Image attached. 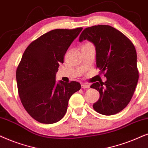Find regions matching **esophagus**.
I'll return each mask as SVG.
<instances>
[{"label": "esophagus", "mask_w": 148, "mask_h": 148, "mask_svg": "<svg viewBox=\"0 0 148 148\" xmlns=\"http://www.w3.org/2000/svg\"><path fill=\"white\" fill-rule=\"evenodd\" d=\"M81 87L82 88H89V85H88V84L82 83V84H81Z\"/></svg>", "instance_id": "esophagus-1"}]
</instances>
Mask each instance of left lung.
<instances>
[{"label":"left lung","instance_id":"8db88e82","mask_svg":"<svg viewBox=\"0 0 148 148\" xmlns=\"http://www.w3.org/2000/svg\"><path fill=\"white\" fill-rule=\"evenodd\" d=\"M84 40L94 45L97 68L107 78L90 86L99 92L92 107L103 115L119 113L131 101L138 82L135 46L121 32L108 25L86 27L79 36V42Z\"/></svg>","mask_w":148,"mask_h":148}]
</instances>
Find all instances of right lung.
Returning a JSON list of instances; mask_svg holds the SVG:
<instances>
[{
    "label": "right lung",
    "mask_w": 148,
    "mask_h": 148,
    "mask_svg": "<svg viewBox=\"0 0 148 148\" xmlns=\"http://www.w3.org/2000/svg\"><path fill=\"white\" fill-rule=\"evenodd\" d=\"M82 27L56 29L29 45L16 71L21 101L27 113L40 123L60 121L66 113L68 101L80 89L79 82L56 80L60 64Z\"/></svg>",
    "instance_id": "right-lung-1"
}]
</instances>
